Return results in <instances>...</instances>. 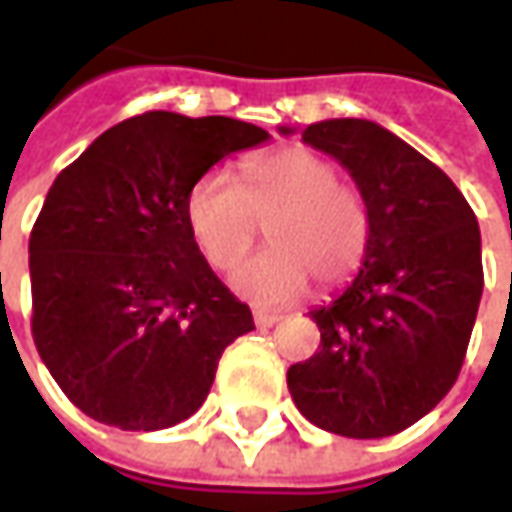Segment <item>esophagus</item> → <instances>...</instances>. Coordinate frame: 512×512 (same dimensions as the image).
Instances as JSON below:
<instances>
[{
	"mask_svg": "<svg viewBox=\"0 0 512 512\" xmlns=\"http://www.w3.org/2000/svg\"><path fill=\"white\" fill-rule=\"evenodd\" d=\"M252 319H255L257 328H271V325H277V322H280L283 316L269 314V311H255V314H252Z\"/></svg>",
	"mask_w": 512,
	"mask_h": 512,
	"instance_id": "34e87169",
	"label": "esophagus"
}]
</instances>
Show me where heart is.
Listing matches in <instances>:
<instances>
[{
	"instance_id": "1",
	"label": "heart",
	"mask_w": 512,
	"mask_h": 512,
	"mask_svg": "<svg viewBox=\"0 0 512 512\" xmlns=\"http://www.w3.org/2000/svg\"><path fill=\"white\" fill-rule=\"evenodd\" d=\"M193 241L215 269H229L248 251L259 224L270 227L272 246L241 261L229 283L255 305L300 300L311 280L339 285L350 280L370 249L373 215L353 184L308 148H283L252 156L232 182L210 170L184 198Z\"/></svg>"
}]
</instances>
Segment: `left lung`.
Wrapping results in <instances>:
<instances>
[{"instance_id": "left-lung-1", "label": "left lung", "mask_w": 512, "mask_h": 512, "mask_svg": "<svg viewBox=\"0 0 512 512\" xmlns=\"http://www.w3.org/2000/svg\"><path fill=\"white\" fill-rule=\"evenodd\" d=\"M302 142L350 170L373 235L356 280L311 311L322 350L288 367V392L319 429L389 437L460 375L485 285L479 224L457 184L378 123L322 120Z\"/></svg>"}]
</instances>
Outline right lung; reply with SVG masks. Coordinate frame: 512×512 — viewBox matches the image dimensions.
<instances>
[{
	"instance_id": "1",
	"label": "right lung",
	"mask_w": 512,
	"mask_h": 512,
	"mask_svg": "<svg viewBox=\"0 0 512 512\" xmlns=\"http://www.w3.org/2000/svg\"><path fill=\"white\" fill-rule=\"evenodd\" d=\"M269 134L232 117L148 111L58 173L30 232L33 342L97 423L159 431L204 403L218 358L255 330L184 218L196 179Z\"/></svg>"
}]
</instances>
